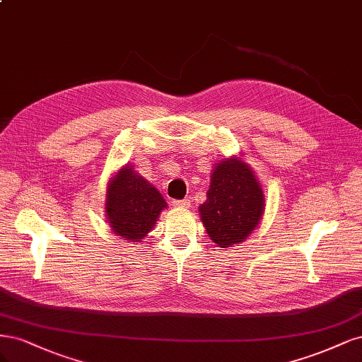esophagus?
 I'll return each instance as SVG.
<instances>
[{
  "mask_svg": "<svg viewBox=\"0 0 362 362\" xmlns=\"http://www.w3.org/2000/svg\"><path fill=\"white\" fill-rule=\"evenodd\" d=\"M173 206L176 209H189L191 202L189 200H174Z\"/></svg>",
  "mask_w": 362,
  "mask_h": 362,
  "instance_id": "obj_1",
  "label": "esophagus"
}]
</instances>
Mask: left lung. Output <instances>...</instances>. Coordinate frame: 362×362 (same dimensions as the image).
<instances>
[{
  "instance_id": "8db88e82",
  "label": "left lung",
  "mask_w": 362,
  "mask_h": 362,
  "mask_svg": "<svg viewBox=\"0 0 362 362\" xmlns=\"http://www.w3.org/2000/svg\"><path fill=\"white\" fill-rule=\"evenodd\" d=\"M206 197L198 214L216 247L240 243L259 227L264 214V194L257 176L242 158L216 162Z\"/></svg>"
}]
</instances>
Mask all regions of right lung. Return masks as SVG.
Here are the masks:
<instances>
[{"mask_svg":"<svg viewBox=\"0 0 362 362\" xmlns=\"http://www.w3.org/2000/svg\"><path fill=\"white\" fill-rule=\"evenodd\" d=\"M167 207L164 197L132 164L115 171L107 183L105 215L114 235L123 240L141 242Z\"/></svg>","mask_w":362,"mask_h":362,"instance_id":"right-lung-1","label":"right lung"}]
</instances>
